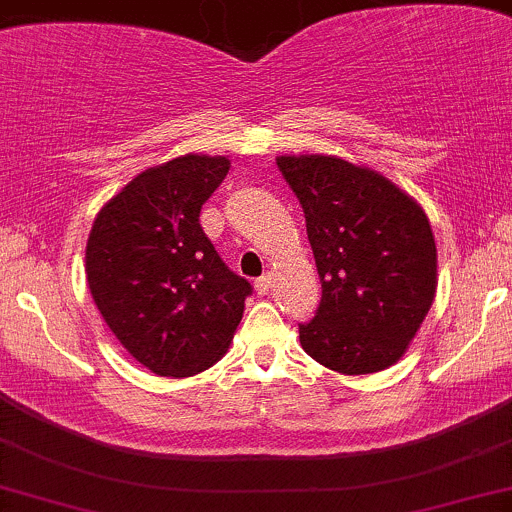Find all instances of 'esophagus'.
I'll return each instance as SVG.
<instances>
[{
    "label": "esophagus",
    "instance_id": "34e87169",
    "mask_svg": "<svg viewBox=\"0 0 512 512\" xmlns=\"http://www.w3.org/2000/svg\"><path fill=\"white\" fill-rule=\"evenodd\" d=\"M272 274H265V277H260L255 282V291L257 294H269V291H272Z\"/></svg>",
    "mask_w": 512,
    "mask_h": 512
}]
</instances>
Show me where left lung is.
<instances>
[{
  "label": "left lung",
  "instance_id": "obj_1",
  "mask_svg": "<svg viewBox=\"0 0 512 512\" xmlns=\"http://www.w3.org/2000/svg\"><path fill=\"white\" fill-rule=\"evenodd\" d=\"M306 213L323 282L301 347L345 376L389 369L406 355L437 291L428 213L389 177L338 155H279Z\"/></svg>",
  "mask_w": 512,
  "mask_h": 512
}]
</instances>
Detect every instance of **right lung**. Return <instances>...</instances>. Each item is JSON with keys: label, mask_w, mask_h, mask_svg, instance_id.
I'll use <instances>...</instances> for the list:
<instances>
[{"label": "right lung", "mask_w": 512, "mask_h": 512, "mask_svg": "<svg viewBox=\"0 0 512 512\" xmlns=\"http://www.w3.org/2000/svg\"><path fill=\"white\" fill-rule=\"evenodd\" d=\"M228 170L226 155L199 153L148 167L101 206L89 230L92 299L123 350L157 376L213 367L243 318L250 284L199 226Z\"/></svg>", "instance_id": "1"}]
</instances>
